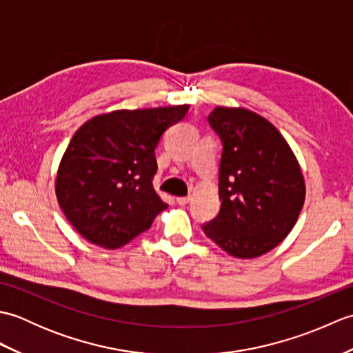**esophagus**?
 <instances>
[{
  "instance_id": "1",
  "label": "esophagus",
  "mask_w": 353,
  "mask_h": 353,
  "mask_svg": "<svg viewBox=\"0 0 353 353\" xmlns=\"http://www.w3.org/2000/svg\"><path fill=\"white\" fill-rule=\"evenodd\" d=\"M190 200H191V196H188V197H177L176 199V201L179 205H186V203H190Z\"/></svg>"
}]
</instances>
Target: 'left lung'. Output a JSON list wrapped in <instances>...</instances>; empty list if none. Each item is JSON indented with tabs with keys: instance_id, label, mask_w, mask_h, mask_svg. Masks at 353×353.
Listing matches in <instances>:
<instances>
[{
	"instance_id": "obj_1",
	"label": "left lung",
	"mask_w": 353,
	"mask_h": 353,
	"mask_svg": "<svg viewBox=\"0 0 353 353\" xmlns=\"http://www.w3.org/2000/svg\"><path fill=\"white\" fill-rule=\"evenodd\" d=\"M208 121L223 142L221 208L203 232L232 256L258 258L281 244L299 219L301 165L279 130L252 110L216 106Z\"/></svg>"
}]
</instances>
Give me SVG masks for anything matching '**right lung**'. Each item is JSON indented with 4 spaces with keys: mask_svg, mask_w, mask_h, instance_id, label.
<instances>
[{
    "mask_svg": "<svg viewBox=\"0 0 353 353\" xmlns=\"http://www.w3.org/2000/svg\"><path fill=\"white\" fill-rule=\"evenodd\" d=\"M190 106L114 110L89 119L62 156L56 196L89 243L118 249L152 226L168 205L153 188L154 148Z\"/></svg>",
    "mask_w": 353,
    "mask_h": 353,
    "instance_id": "1",
    "label": "right lung"
}]
</instances>
